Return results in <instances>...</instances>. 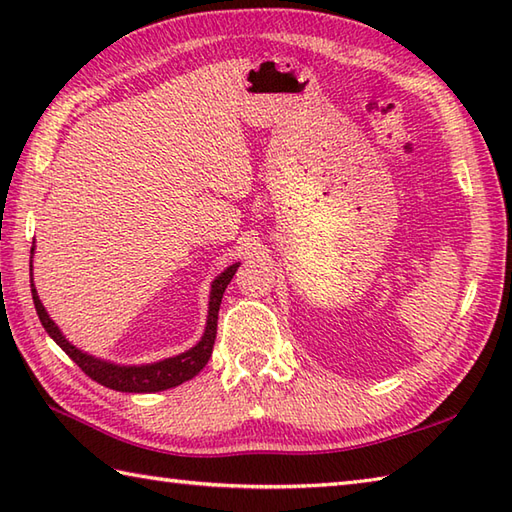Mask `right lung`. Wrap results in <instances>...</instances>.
<instances>
[{
	"instance_id": "1",
	"label": "right lung",
	"mask_w": 512,
	"mask_h": 512,
	"mask_svg": "<svg viewBox=\"0 0 512 512\" xmlns=\"http://www.w3.org/2000/svg\"><path fill=\"white\" fill-rule=\"evenodd\" d=\"M239 264L228 266L224 273L213 281L211 286V301H209V321H206V330L202 341L191 347L189 352H184L180 356L165 358L160 363H151V365H140V367H121L114 363H105L101 358H94L90 354H83L81 350H76L74 345L65 341V336L59 332L57 325L52 323L48 317L46 308L41 306L39 295L35 286H32V273H30V288H32V301H35V310L39 314V321L46 332L52 336L61 350L68 354L72 361L79 365L85 374H88L96 383H101L110 389L116 391H129V394H151V391H162V389H171L182 385L184 380H191L195 374H200V369L209 363L211 352H213V343H215V334H217V312H220V303L226 286L231 284V279L235 275ZM32 270V262H30Z\"/></svg>"
}]
</instances>
